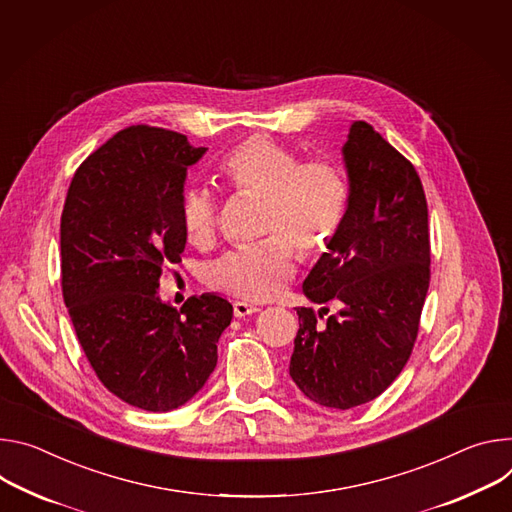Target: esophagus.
<instances>
[{
	"mask_svg": "<svg viewBox=\"0 0 512 512\" xmlns=\"http://www.w3.org/2000/svg\"><path fill=\"white\" fill-rule=\"evenodd\" d=\"M256 311H260V307H256L252 303H246V301H236L234 303V315L236 317H246V315H252Z\"/></svg>",
	"mask_w": 512,
	"mask_h": 512,
	"instance_id": "obj_1",
	"label": "esophagus"
}]
</instances>
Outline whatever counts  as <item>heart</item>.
Segmentation results:
<instances>
[{
	"mask_svg": "<svg viewBox=\"0 0 512 512\" xmlns=\"http://www.w3.org/2000/svg\"><path fill=\"white\" fill-rule=\"evenodd\" d=\"M219 173L234 193L262 195V232L268 238L225 252L207 268V282L232 297L268 301L297 270V252L321 256L342 225L348 189L339 168L301 156L266 134H254L227 152ZM179 221L187 240L207 246L217 232V199L203 185H187L179 197Z\"/></svg>",
	"mask_w": 512,
	"mask_h": 512,
	"instance_id": "obj_1",
	"label": "heart"
}]
</instances>
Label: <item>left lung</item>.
<instances>
[{
	"label": "left lung",
	"instance_id": "left-lung-1",
	"mask_svg": "<svg viewBox=\"0 0 512 512\" xmlns=\"http://www.w3.org/2000/svg\"><path fill=\"white\" fill-rule=\"evenodd\" d=\"M350 179L342 225L303 282L291 378L329 409L374 401L401 374L417 342L431 278L427 199L411 160L370 124L344 144Z\"/></svg>",
	"mask_w": 512,
	"mask_h": 512
}]
</instances>
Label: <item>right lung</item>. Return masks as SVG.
<instances>
[{
  "instance_id": "1",
  "label": "right lung",
  "mask_w": 512,
  "mask_h": 512,
  "mask_svg": "<svg viewBox=\"0 0 512 512\" xmlns=\"http://www.w3.org/2000/svg\"><path fill=\"white\" fill-rule=\"evenodd\" d=\"M205 150L173 130L130 126L81 162L61 215V285L79 344L99 382L144 411L193 399L234 315L217 295L181 311L156 295L162 270L181 262L179 197Z\"/></svg>"
}]
</instances>
